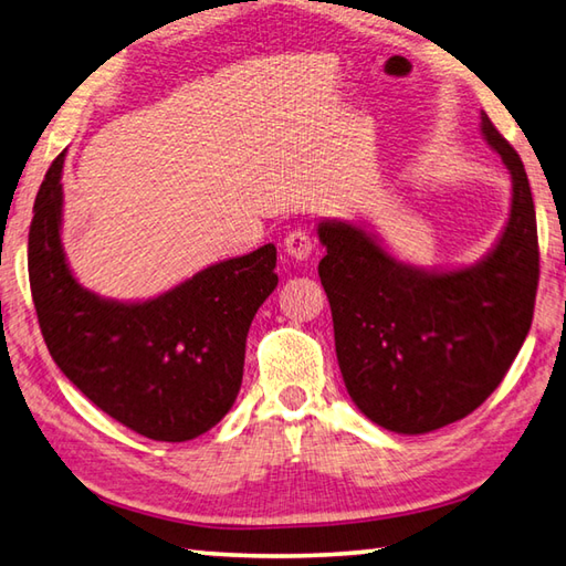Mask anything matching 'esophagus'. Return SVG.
I'll list each match as a JSON object with an SVG mask.
<instances>
[{
  "mask_svg": "<svg viewBox=\"0 0 566 566\" xmlns=\"http://www.w3.org/2000/svg\"><path fill=\"white\" fill-rule=\"evenodd\" d=\"M314 248H316L314 238L306 230H302V228L292 230L284 238V252L290 254V256H294V260H310Z\"/></svg>",
  "mask_w": 566,
  "mask_h": 566,
  "instance_id": "1",
  "label": "esophagus"
}]
</instances>
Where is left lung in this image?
Segmentation results:
<instances>
[{"instance_id":"left-lung-1","label":"left lung","mask_w":566,"mask_h":566,"mask_svg":"<svg viewBox=\"0 0 566 566\" xmlns=\"http://www.w3.org/2000/svg\"><path fill=\"white\" fill-rule=\"evenodd\" d=\"M482 136L512 176L507 228L485 260L428 272L390 256L352 222H318V262L348 396L394 433H430L470 416L500 386L532 326L537 218L517 150L482 113Z\"/></svg>"}]
</instances>
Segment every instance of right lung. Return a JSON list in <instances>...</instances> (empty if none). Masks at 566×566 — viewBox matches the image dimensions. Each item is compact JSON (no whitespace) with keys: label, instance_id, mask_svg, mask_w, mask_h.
<instances>
[{"label":"right lung","instance_id":"1","mask_svg":"<svg viewBox=\"0 0 566 566\" xmlns=\"http://www.w3.org/2000/svg\"><path fill=\"white\" fill-rule=\"evenodd\" d=\"M61 153L36 192L29 284L51 358L91 403L136 433L182 443L218 426L242 386L244 344L276 286V248L208 266L148 302L81 286L61 248Z\"/></svg>","mask_w":566,"mask_h":566}]
</instances>
